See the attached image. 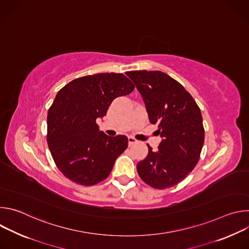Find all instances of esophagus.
<instances>
[{
	"mask_svg": "<svg viewBox=\"0 0 249 249\" xmlns=\"http://www.w3.org/2000/svg\"><path fill=\"white\" fill-rule=\"evenodd\" d=\"M136 143H137V140H136L135 138H133V137H128V144H129L130 147L133 146V145L136 144Z\"/></svg>",
	"mask_w": 249,
	"mask_h": 249,
	"instance_id": "34e87169",
	"label": "esophagus"
}]
</instances>
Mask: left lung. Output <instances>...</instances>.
<instances>
[{"label": "left lung", "mask_w": 249, "mask_h": 249, "mask_svg": "<svg viewBox=\"0 0 249 249\" xmlns=\"http://www.w3.org/2000/svg\"><path fill=\"white\" fill-rule=\"evenodd\" d=\"M146 104L152 124H159L162 138L159 150L148 145L147 158L138 162L141 179L156 189L182 181L197 164L204 144L205 130L199 106L178 82L160 71H131Z\"/></svg>", "instance_id": "left-lung-1"}]
</instances>
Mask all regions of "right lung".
Here are the masks:
<instances>
[{
  "instance_id": "right-lung-1",
  "label": "right lung",
  "mask_w": 249,
  "mask_h": 249,
  "mask_svg": "<svg viewBox=\"0 0 249 249\" xmlns=\"http://www.w3.org/2000/svg\"><path fill=\"white\" fill-rule=\"evenodd\" d=\"M134 89L123 74L102 73L78 78L58 91L48 110L47 143L65 177L91 186L110 174L128 147V138L99 132L96 119L106 115L116 97Z\"/></svg>"
}]
</instances>
